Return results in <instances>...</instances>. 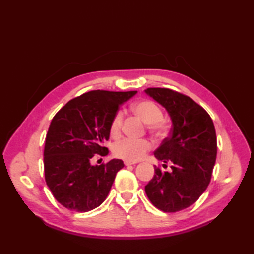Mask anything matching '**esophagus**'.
<instances>
[{
	"instance_id": "1",
	"label": "esophagus",
	"mask_w": 254,
	"mask_h": 254,
	"mask_svg": "<svg viewBox=\"0 0 254 254\" xmlns=\"http://www.w3.org/2000/svg\"><path fill=\"white\" fill-rule=\"evenodd\" d=\"M136 164V161H132V160H124V165L126 166H130V165H134Z\"/></svg>"
}]
</instances>
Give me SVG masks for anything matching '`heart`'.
<instances>
[{"mask_svg":"<svg viewBox=\"0 0 254 254\" xmlns=\"http://www.w3.org/2000/svg\"><path fill=\"white\" fill-rule=\"evenodd\" d=\"M132 110L146 123L147 130L152 132L155 136L164 137L166 135L168 127L163 119V110L154 101L147 99L139 100L132 106ZM122 121V111H117L112 117L109 126V131L112 137H118L121 134ZM150 148H152V143L147 139L127 137L113 145L112 150L113 154L119 158L137 161L143 158Z\"/></svg>","mask_w":254,"mask_h":254,"instance_id":"1","label":"heart"}]
</instances>
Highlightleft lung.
<instances>
[{
    "mask_svg": "<svg viewBox=\"0 0 254 254\" xmlns=\"http://www.w3.org/2000/svg\"><path fill=\"white\" fill-rule=\"evenodd\" d=\"M145 91L166 108L172 121L170 136L154 153L171 169L155 166L145 192L154 206L176 213L195 203L208 187L217 155L216 132L206 110L189 96L169 88Z\"/></svg>",
    "mask_w": 254,
    "mask_h": 254,
    "instance_id": "left-lung-1",
    "label": "left lung"
}]
</instances>
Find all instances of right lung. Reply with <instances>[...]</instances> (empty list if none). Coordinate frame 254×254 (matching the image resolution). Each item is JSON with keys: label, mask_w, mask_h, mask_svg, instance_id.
Wrapping results in <instances>:
<instances>
[{"label": "right lung", "mask_w": 254, "mask_h": 254, "mask_svg": "<svg viewBox=\"0 0 254 254\" xmlns=\"http://www.w3.org/2000/svg\"><path fill=\"white\" fill-rule=\"evenodd\" d=\"M137 91L91 90L69 100L53 117L44 150L45 179L64 207L88 212L105 201L121 159L93 166L95 155L106 156L109 126L120 105Z\"/></svg>", "instance_id": "right-lung-1"}]
</instances>
